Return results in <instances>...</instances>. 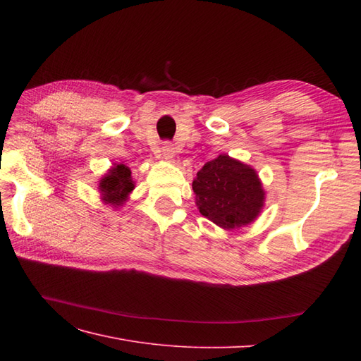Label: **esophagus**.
Returning <instances> with one entry per match:
<instances>
[{
    "mask_svg": "<svg viewBox=\"0 0 361 361\" xmlns=\"http://www.w3.org/2000/svg\"><path fill=\"white\" fill-rule=\"evenodd\" d=\"M162 157L164 159H173L174 158V146L171 143H166L162 146Z\"/></svg>",
    "mask_w": 361,
    "mask_h": 361,
    "instance_id": "esophagus-1",
    "label": "esophagus"
}]
</instances>
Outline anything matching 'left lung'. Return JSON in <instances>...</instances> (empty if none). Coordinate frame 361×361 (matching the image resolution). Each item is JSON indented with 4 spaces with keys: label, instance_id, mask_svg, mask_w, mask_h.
<instances>
[{
    "label": "left lung",
    "instance_id": "left-lung-1",
    "mask_svg": "<svg viewBox=\"0 0 361 361\" xmlns=\"http://www.w3.org/2000/svg\"><path fill=\"white\" fill-rule=\"evenodd\" d=\"M192 190L200 214L223 228L253 223L265 203L256 170L228 155L206 162Z\"/></svg>",
    "mask_w": 361,
    "mask_h": 361
}]
</instances>
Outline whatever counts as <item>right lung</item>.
I'll list each match as a JSON object with an SVG mask.
<instances>
[{"instance_id":"1","label":"right lung","mask_w":361,"mask_h":361,"mask_svg":"<svg viewBox=\"0 0 361 361\" xmlns=\"http://www.w3.org/2000/svg\"><path fill=\"white\" fill-rule=\"evenodd\" d=\"M134 188L135 182L133 180V176H130V170L129 167L123 166V164H114L99 180V192L102 202L114 207L123 206Z\"/></svg>"}]
</instances>
